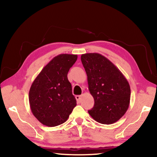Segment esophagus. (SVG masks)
<instances>
[{
	"instance_id": "obj_1",
	"label": "esophagus",
	"mask_w": 157,
	"mask_h": 157,
	"mask_svg": "<svg viewBox=\"0 0 157 157\" xmlns=\"http://www.w3.org/2000/svg\"><path fill=\"white\" fill-rule=\"evenodd\" d=\"M75 98L77 100V102H78V103L81 102V95H76Z\"/></svg>"
}]
</instances>
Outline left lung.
Instances as JSON below:
<instances>
[{"label": "left lung", "instance_id": "8db88e82", "mask_svg": "<svg viewBox=\"0 0 157 157\" xmlns=\"http://www.w3.org/2000/svg\"><path fill=\"white\" fill-rule=\"evenodd\" d=\"M81 61L87 75L94 107L88 112L95 121L116 123L128 109L131 90L129 82L113 63L99 53H86Z\"/></svg>", "mask_w": 157, "mask_h": 157}]
</instances>
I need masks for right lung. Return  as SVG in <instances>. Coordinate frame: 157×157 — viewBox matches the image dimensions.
Segmentation results:
<instances>
[{
    "instance_id": "obj_1",
    "label": "right lung",
    "mask_w": 157,
    "mask_h": 157,
    "mask_svg": "<svg viewBox=\"0 0 157 157\" xmlns=\"http://www.w3.org/2000/svg\"><path fill=\"white\" fill-rule=\"evenodd\" d=\"M78 55L55 57L37 75L29 91L32 113L41 123L55 127L67 121L77 103L67 75Z\"/></svg>"
}]
</instances>
